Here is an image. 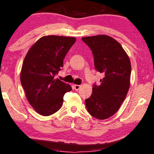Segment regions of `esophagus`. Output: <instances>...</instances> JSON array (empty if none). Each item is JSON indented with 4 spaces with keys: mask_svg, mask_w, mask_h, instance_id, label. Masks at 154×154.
I'll use <instances>...</instances> for the list:
<instances>
[{
    "mask_svg": "<svg viewBox=\"0 0 154 154\" xmlns=\"http://www.w3.org/2000/svg\"><path fill=\"white\" fill-rule=\"evenodd\" d=\"M80 88H81V86H80V85H77V84H75V85H74V88H75V90L78 91V90Z\"/></svg>",
    "mask_w": 154,
    "mask_h": 154,
    "instance_id": "obj_1",
    "label": "esophagus"
}]
</instances>
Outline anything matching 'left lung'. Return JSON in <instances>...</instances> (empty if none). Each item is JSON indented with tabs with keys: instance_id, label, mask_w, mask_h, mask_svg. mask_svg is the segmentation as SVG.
Wrapping results in <instances>:
<instances>
[{
	"instance_id": "8db88e82",
	"label": "left lung",
	"mask_w": 154,
	"mask_h": 154,
	"mask_svg": "<svg viewBox=\"0 0 154 154\" xmlns=\"http://www.w3.org/2000/svg\"><path fill=\"white\" fill-rule=\"evenodd\" d=\"M90 47L95 68L104 75L99 86L94 85L85 100L88 113L100 120L107 119L119 109L131 84V64L127 53L115 39L105 35L84 37Z\"/></svg>"
}]
</instances>
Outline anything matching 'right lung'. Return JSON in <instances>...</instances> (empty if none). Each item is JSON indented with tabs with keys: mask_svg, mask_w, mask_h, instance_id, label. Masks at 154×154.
<instances>
[{
	"mask_svg": "<svg viewBox=\"0 0 154 154\" xmlns=\"http://www.w3.org/2000/svg\"><path fill=\"white\" fill-rule=\"evenodd\" d=\"M75 41L74 37L43 36L25 56L21 83L30 105L40 115L49 116L57 112L63 105L65 94L72 90L68 84L54 77Z\"/></svg>",
	"mask_w": 154,
	"mask_h": 154,
	"instance_id": "1",
	"label": "right lung"
}]
</instances>
